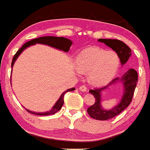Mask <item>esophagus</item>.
I'll return each mask as SVG.
<instances>
[{
  "mask_svg": "<svg viewBox=\"0 0 150 150\" xmlns=\"http://www.w3.org/2000/svg\"><path fill=\"white\" fill-rule=\"evenodd\" d=\"M79 90L82 91H86L87 90V88L86 86H84V85H82V86H79Z\"/></svg>",
  "mask_w": 150,
  "mask_h": 150,
  "instance_id": "esophagus-1",
  "label": "esophagus"
}]
</instances>
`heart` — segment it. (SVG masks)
<instances>
[{"label": "heart", "mask_w": 150, "mask_h": 150, "mask_svg": "<svg viewBox=\"0 0 150 150\" xmlns=\"http://www.w3.org/2000/svg\"><path fill=\"white\" fill-rule=\"evenodd\" d=\"M120 65L119 55L114 51L99 47H88L79 52L76 58V68L88 74L89 80L96 86H103L114 77Z\"/></svg>", "instance_id": "b5f03b06"}]
</instances>
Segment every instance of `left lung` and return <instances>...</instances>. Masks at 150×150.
<instances>
[{"mask_svg":"<svg viewBox=\"0 0 150 150\" xmlns=\"http://www.w3.org/2000/svg\"><path fill=\"white\" fill-rule=\"evenodd\" d=\"M98 41L104 43L107 46H110L111 49L116 52L120 57L122 64H124L128 60L129 57L132 55L131 49L127 46L122 41L119 40L112 39H98ZM137 72L134 69H129L128 71L123 74L121 77H116L106 86L101 88H95L89 91L90 93L94 95L95 101L93 105H91L87 109L88 115L91 118L98 120H110L119 115L132 102L133 98L134 92L136 85L137 83ZM121 82L124 86V92L123 93V98L120 104L110 111H107L102 108L100 106V93L108 88L110 84L113 83Z\"/></svg>","mask_w":150,"mask_h":150,"instance_id":"obj_1","label":"left lung"}]
</instances>
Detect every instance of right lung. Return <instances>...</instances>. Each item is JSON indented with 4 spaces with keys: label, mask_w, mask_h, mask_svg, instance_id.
<instances>
[{
    "label": "right lung",
    "mask_w": 150,
    "mask_h": 150,
    "mask_svg": "<svg viewBox=\"0 0 150 150\" xmlns=\"http://www.w3.org/2000/svg\"><path fill=\"white\" fill-rule=\"evenodd\" d=\"M35 43H43V44H46L49 45L50 46H52V47H55L56 49H59V50H63L64 52H68L71 49V45L73 44V42L71 40L67 39V38H62V37H60V38H58V37H52V36H48V37H41V38H36V39H33L31 40L28 41L27 43H25L23 46L21 47L18 51L16 52V53L14 55L13 58V61H12V64L11 66L13 67V64L15 62V61L16 60V59L18 58V56L21 54L22 51L25 48L28 47L29 46L33 44H35ZM75 89L74 88H69L67 89V91H64L63 93L61 95L60 98L58 100V101L56 102V104H55L53 107H52V109L51 110L48 111V112H31L30 110H26L28 112H30V113H33V114L35 115H39V116H49V115H52L55 112H57L59 110H60L62 107L63 106L64 104V95H65L67 92L68 91H74Z\"/></svg>",
    "instance_id": "obj_1"
}]
</instances>
